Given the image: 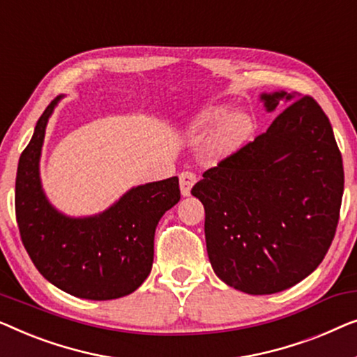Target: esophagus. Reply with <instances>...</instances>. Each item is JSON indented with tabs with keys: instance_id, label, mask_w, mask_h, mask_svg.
<instances>
[{
	"instance_id": "obj_1",
	"label": "esophagus",
	"mask_w": 357,
	"mask_h": 357,
	"mask_svg": "<svg viewBox=\"0 0 357 357\" xmlns=\"http://www.w3.org/2000/svg\"><path fill=\"white\" fill-rule=\"evenodd\" d=\"M195 181H197V178H195V174L190 173V172H183V173L179 174L181 194H183L184 197H188V195H190V189H192V185L195 184Z\"/></svg>"
}]
</instances>
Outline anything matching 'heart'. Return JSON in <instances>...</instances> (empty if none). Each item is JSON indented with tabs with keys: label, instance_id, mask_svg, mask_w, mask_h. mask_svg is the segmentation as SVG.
I'll return each mask as SVG.
<instances>
[{
	"label": "heart",
	"instance_id": "1",
	"mask_svg": "<svg viewBox=\"0 0 357 357\" xmlns=\"http://www.w3.org/2000/svg\"><path fill=\"white\" fill-rule=\"evenodd\" d=\"M229 113L228 108L218 107V108H208L202 112L195 119V128L204 130L212 128L213 124L227 116ZM252 132V119L244 113L231 114L229 118L225 119V123L218 128L217 134L213 137V150L217 153H228L233 152L238 147H241Z\"/></svg>",
	"mask_w": 357,
	"mask_h": 357
}]
</instances>
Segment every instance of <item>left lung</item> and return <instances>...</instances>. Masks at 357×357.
I'll return each mask as SVG.
<instances>
[{"instance_id":"1","label":"left lung","mask_w":357,"mask_h":357,"mask_svg":"<svg viewBox=\"0 0 357 357\" xmlns=\"http://www.w3.org/2000/svg\"><path fill=\"white\" fill-rule=\"evenodd\" d=\"M262 93L283 103L267 132L207 169L194 185L217 277L248 294H273L309 277L335 238L343 160L327 114L312 97Z\"/></svg>"}]
</instances>
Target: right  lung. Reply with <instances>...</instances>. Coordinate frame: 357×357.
Listing matches in <instances>:
<instances>
[{
  "label": "right lung",
  "mask_w": 357,
  "mask_h": 357,
  "mask_svg": "<svg viewBox=\"0 0 357 357\" xmlns=\"http://www.w3.org/2000/svg\"><path fill=\"white\" fill-rule=\"evenodd\" d=\"M63 95L48 105L19 158L16 220L24 248L40 273L82 299L128 296L149 277L155 228L181 199L176 176L137 185L95 217L59 213L40 183V153L48 118Z\"/></svg>",
  "instance_id": "add662e5"
}]
</instances>
